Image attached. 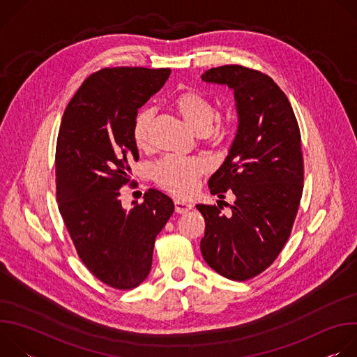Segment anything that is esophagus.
I'll use <instances>...</instances> for the list:
<instances>
[{"mask_svg": "<svg viewBox=\"0 0 357 357\" xmlns=\"http://www.w3.org/2000/svg\"><path fill=\"white\" fill-rule=\"evenodd\" d=\"M192 203H188L186 200L182 199H175V212L179 215H183L192 209Z\"/></svg>", "mask_w": 357, "mask_h": 357, "instance_id": "esophagus-1", "label": "esophagus"}]
</instances>
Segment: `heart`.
I'll list each match as a JSON object with an SVG mask.
<instances>
[{
  "mask_svg": "<svg viewBox=\"0 0 357 357\" xmlns=\"http://www.w3.org/2000/svg\"><path fill=\"white\" fill-rule=\"evenodd\" d=\"M174 107L182 120L197 134L211 131L215 117L212 101L203 94L186 90L179 93L174 100ZM151 114L148 110L139 112L132 124V139L138 148L148 144V126ZM205 171V162L197 158H174L168 157L160 161L154 168L155 182L176 195H189L196 185L200 174Z\"/></svg>",
  "mask_w": 357,
  "mask_h": 357,
  "instance_id": "b5f03b06",
  "label": "heart"
}]
</instances>
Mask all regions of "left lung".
<instances>
[{
	"instance_id": "left-lung-1",
	"label": "left lung",
	"mask_w": 357,
	"mask_h": 357,
	"mask_svg": "<svg viewBox=\"0 0 357 357\" xmlns=\"http://www.w3.org/2000/svg\"><path fill=\"white\" fill-rule=\"evenodd\" d=\"M202 80L233 90L238 124L209 179L212 195L236 196L231 213L196 205L206 223L200 251L220 275L245 281L270 267L289 237L303 182L299 127L284 91L259 70L226 65L206 70Z\"/></svg>"
}]
</instances>
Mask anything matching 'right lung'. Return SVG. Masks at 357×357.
I'll list each match as a JSON object with an SVG mask.
<instances>
[{
    "label": "right lung",
    "mask_w": 357,
    "mask_h": 357,
    "mask_svg": "<svg viewBox=\"0 0 357 357\" xmlns=\"http://www.w3.org/2000/svg\"><path fill=\"white\" fill-rule=\"evenodd\" d=\"M171 69L106 68L89 76L63 113L56 144L59 212L84 266L117 289L138 287L149 274L155 237L174 202L148 189L141 205L124 209L120 188L138 161L132 124Z\"/></svg>",
    "instance_id": "add662e5"
}]
</instances>
